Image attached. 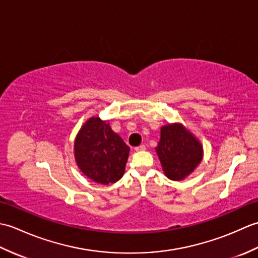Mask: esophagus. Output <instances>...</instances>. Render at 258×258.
Listing matches in <instances>:
<instances>
[{
  "label": "esophagus",
  "mask_w": 258,
  "mask_h": 258,
  "mask_svg": "<svg viewBox=\"0 0 258 258\" xmlns=\"http://www.w3.org/2000/svg\"><path fill=\"white\" fill-rule=\"evenodd\" d=\"M145 150H146L145 145H140V146H138V147H135V151H136V152H142V151H145Z\"/></svg>",
  "instance_id": "34e87169"
}]
</instances>
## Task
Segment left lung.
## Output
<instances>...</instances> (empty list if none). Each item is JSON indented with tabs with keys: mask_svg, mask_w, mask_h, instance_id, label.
<instances>
[{
	"mask_svg": "<svg viewBox=\"0 0 258 258\" xmlns=\"http://www.w3.org/2000/svg\"><path fill=\"white\" fill-rule=\"evenodd\" d=\"M155 151L164 173L172 180H182L188 176L203 158L200 141L179 123L162 126L161 140Z\"/></svg>",
	"mask_w": 258,
	"mask_h": 258,
	"instance_id": "8db88e82",
	"label": "left lung"
}]
</instances>
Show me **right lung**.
Returning <instances> with one entry per match:
<instances>
[{
	"label": "right lung",
	"mask_w": 258,
	"mask_h": 258,
	"mask_svg": "<svg viewBox=\"0 0 258 258\" xmlns=\"http://www.w3.org/2000/svg\"><path fill=\"white\" fill-rule=\"evenodd\" d=\"M130 147L100 117H91L82 126L74 142L76 164L85 176L108 185L122 178Z\"/></svg>",
	"instance_id": "1"
}]
</instances>
